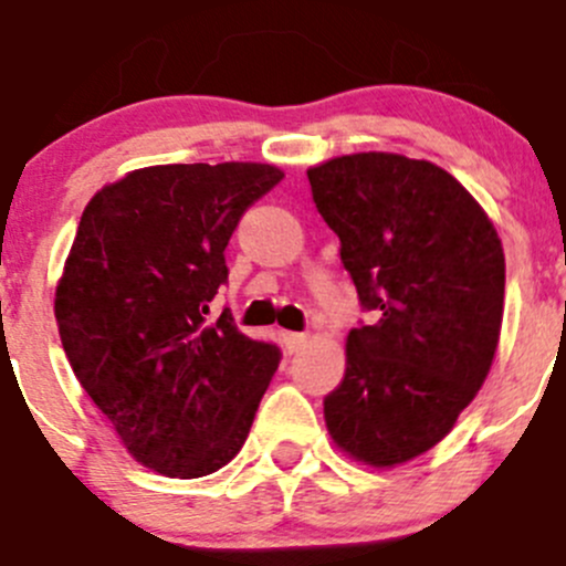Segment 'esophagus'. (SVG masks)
Segmentation results:
<instances>
[{"mask_svg": "<svg viewBox=\"0 0 566 566\" xmlns=\"http://www.w3.org/2000/svg\"><path fill=\"white\" fill-rule=\"evenodd\" d=\"M282 345H284V350H287V354H298V350L306 345V334L282 332Z\"/></svg>", "mask_w": 566, "mask_h": 566, "instance_id": "34e87169", "label": "esophagus"}]
</instances>
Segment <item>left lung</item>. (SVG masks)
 Returning a JSON list of instances; mask_svg holds the SVG:
<instances>
[{
	"instance_id": "obj_1",
	"label": "left lung",
	"mask_w": 566,
	"mask_h": 566,
	"mask_svg": "<svg viewBox=\"0 0 566 566\" xmlns=\"http://www.w3.org/2000/svg\"><path fill=\"white\" fill-rule=\"evenodd\" d=\"M306 177L361 310L373 312L348 332L345 376L323 417L350 459L395 468L434 448L490 373L506 290L501 238L429 160L361 151Z\"/></svg>"
}]
</instances>
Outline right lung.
Returning <instances> with one entry per match:
<instances>
[{
  "mask_svg": "<svg viewBox=\"0 0 566 566\" xmlns=\"http://www.w3.org/2000/svg\"><path fill=\"white\" fill-rule=\"evenodd\" d=\"M282 177L262 163L137 168L80 218L54 293L63 350L126 451L168 479L238 457L282 359L229 310L207 317L229 238Z\"/></svg>",
  "mask_w": 566,
  "mask_h": 566,
  "instance_id": "obj_1",
  "label": "right lung"
}]
</instances>
